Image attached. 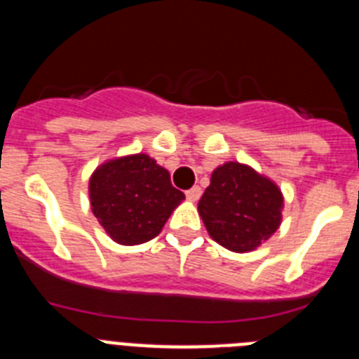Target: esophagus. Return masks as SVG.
I'll return each instance as SVG.
<instances>
[{"mask_svg": "<svg viewBox=\"0 0 359 359\" xmlns=\"http://www.w3.org/2000/svg\"><path fill=\"white\" fill-rule=\"evenodd\" d=\"M185 196H187V199H189V201L196 203L199 198H201V189H199V187H192L190 190H187Z\"/></svg>", "mask_w": 359, "mask_h": 359, "instance_id": "esophagus-1", "label": "esophagus"}]
</instances>
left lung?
<instances>
[{"mask_svg": "<svg viewBox=\"0 0 359 359\" xmlns=\"http://www.w3.org/2000/svg\"><path fill=\"white\" fill-rule=\"evenodd\" d=\"M282 208L277 183L239 161L219 165L198 203L208 236L236 253L252 252L273 236Z\"/></svg>", "mask_w": 359, "mask_h": 359, "instance_id": "8db88e82", "label": "left lung"}]
</instances>
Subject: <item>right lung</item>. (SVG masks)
Masks as SVG:
<instances>
[{"label":"right lung","mask_w":359,"mask_h":359,"mask_svg":"<svg viewBox=\"0 0 359 359\" xmlns=\"http://www.w3.org/2000/svg\"><path fill=\"white\" fill-rule=\"evenodd\" d=\"M91 212L115 243H147L165 226L185 199L174 189L169 170L149 154H128L104 161L90 177Z\"/></svg>","instance_id":"obj_1"}]
</instances>
